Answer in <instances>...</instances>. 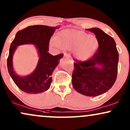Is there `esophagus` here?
I'll return each mask as SVG.
<instances>
[{
	"label": "esophagus",
	"instance_id": "esophagus-1",
	"mask_svg": "<svg viewBox=\"0 0 130 130\" xmlns=\"http://www.w3.org/2000/svg\"><path fill=\"white\" fill-rule=\"evenodd\" d=\"M63 56L64 57H67V58H68V59H71L70 56L69 55H68V54H67V53H64Z\"/></svg>",
	"mask_w": 130,
	"mask_h": 130
}]
</instances>
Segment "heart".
<instances>
[{"instance_id":"obj_1","label":"heart","mask_w":130,"mask_h":130,"mask_svg":"<svg viewBox=\"0 0 130 130\" xmlns=\"http://www.w3.org/2000/svg\"><path fill=\"white\" fill-rule=\"evenodd\" d=\"M50 45L65 50L73 49V55L77 60L86 61L96 53L99 47V41L96 36L89 35L83 31L66 29L60 31L56 39H52Z\"/></svg>"}]
</instances>
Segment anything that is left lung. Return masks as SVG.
Here are the masks:
<instances>
[{
  "instance_id": "1",
  "label": "left lung",
  "mask_w": 130,
  "mask_h": 130,
  "mask_svg": "<svg viewBox=\"0 0 130 130\" xmlns=\"http://www.w3.org/2000/svg\"><path fill=\"white\" fill-rule=\"evenodd\" d=\"M99 41L98 51L90 59L75 60L72 84L77 92L88 96L106 93L116 80L119 54L114 39L99 28L87 29Z\"/></svg>"
}]
</instances>
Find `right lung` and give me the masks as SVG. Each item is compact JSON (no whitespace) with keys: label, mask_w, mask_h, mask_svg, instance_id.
<instances>
[{"label":"right lung","mask_w":130,"mask_h":130,"mask_svg":"<svg viewBox=\"0 0 130 130\" xmlns=\"http://www.w3.org/2000/svg\"><path fill=\"white\" fill-rule=\"evenodd\" d=\"M59 27L60 26L56 27L31 26L16 34L9 48L7 67L13 81L22 91L37 94L47 91L50 88L52 81V74L63 56V54L53 56L48 52L51 37ZM24 44L35 45L39 53V59L36 68L32 73L26 76H20L13 70V55L18 46Z\"/></svg>","instance_id":"1"}]
</instances>
